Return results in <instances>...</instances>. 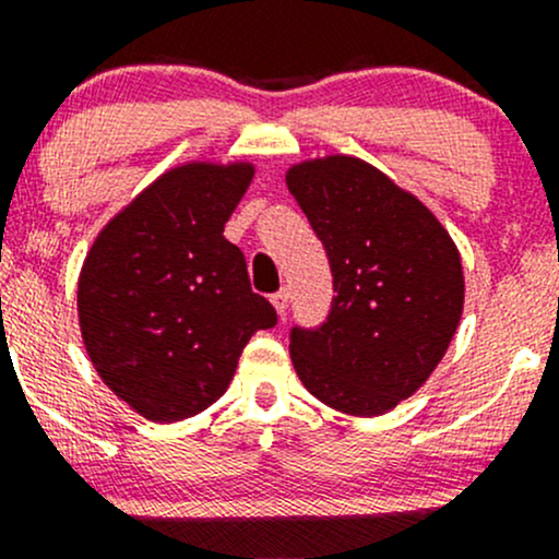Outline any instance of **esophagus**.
Here are the masks:
<instances>
[{
	"label": "esophagus",
	"mask_w": 559,
	"mask_h": 559,
	"mask_svg": "<svg viewBox=\"0 0 559 559\" xmlns=\"http://www.w3.org/2000/svg\"><path fill=\"white\" fill-rule=\"evenodd\" d=\"M272 306H274V309H277V314H285L287 306H290V296H287V290L274 293V296H272Z\"/></svg>",
	"instance_id": "esophagus-1"
}]
</instances>
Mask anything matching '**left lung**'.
I'll return each mask as SVG.
<instances>
[{
  "instance_id": "1",
  "label": "left lung",
  "mask_w": 559,
  "mask_h": 559,
  "mask_svg": "<svg viewBox=\"0 0 559 559\" xmlns=\"http://www.w3.org/2000/svg\"><path fill=\"white\" fill-rule=\"evenodd\" d=\"M285 183L325 245L335 287L328 322L293 328V368L333 411L389 413L453 341L464 311L459 248L416 194L357 157L304 159Z\"/></svg>"
}]
</instances>
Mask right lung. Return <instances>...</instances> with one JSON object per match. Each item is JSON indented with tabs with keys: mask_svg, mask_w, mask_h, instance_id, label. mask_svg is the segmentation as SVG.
<instances>
[{
	"mask_svg": "<svg viewBox=\"0 0 559 559\" xmlns=\"http://www.w3.org/2000/svg\"><path fill=\"white\" fill-rule=\"evenodd\" d=\"M253 162H186L162 173L98 231L76 282V314L100 381L157 424L229 389L239 354L277 311L250 290L224 224Z\"/></svg>",
	"mask_w": 559,
	"mask_h": 559,
	"instance_id": "right-lung-1",
	"label": "right lung"
}]
</instances>
